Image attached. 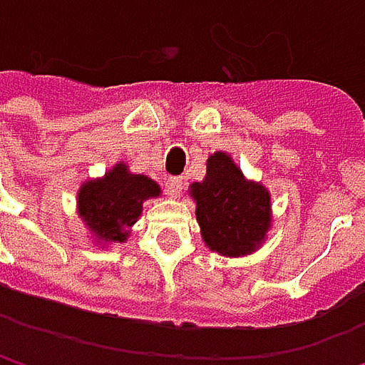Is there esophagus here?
<instances>
[{
  "label": "esophagus",
  "mask_w": 365,
  "mask_h": 365,
  "mask_svg": "<svg viewBox=\"0 0 365 365\" xmlns=\"http://www.w3.org/2000/svg\"><path fill=\"white\" fill-rule=\"evenodd\" d=\"M183 185H185V182H183L182 178H171L165 187H167V194H169L171 198H180L183 192Z\"/></svg>",
  "instance_id": "1"
}]
</instances>
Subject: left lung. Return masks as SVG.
<instances>
[{"instance_id": "left-lung-1", "label": "left lung", "mask_w": 365, "mask_h": 365, "mask_svg": "<svg viewBox=\"0 0 365 365\" xmlns=\"http://www.w3.org/2000/svg\"><path fill=\"white\" fill-rule=\"evenodd\" d=\"M205 245L226 257L257 252L272 228V200L262 182L247 180L228 152L207 158L202 182L190 183Z\"/></svg>"}]
</instances>
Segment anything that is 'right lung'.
Segmentation results:
<instances>
[{
	"label": "right lung",
	"instance_id": "add662e5",
	"mask_svg": "<svg viewBox=\"0 0 365 365\" xmlns=\"http://www.w3.org/2000/svg\"><path fill=\"white\" fill-rule=\"evenodd\" d=\"M158 196L160 185L154 180L130 173L126 163H115L106 175L82 183L76 202L93 243L108 247L126 243L143 211V202Z\"/></svg>",
	"mask_w": 365,
	"mask_h": 365
}]
</instances>
